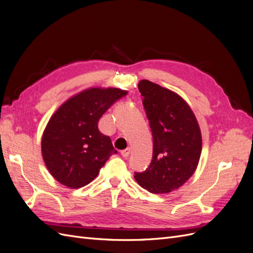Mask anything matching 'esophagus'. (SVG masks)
Returning <instances> with one entry per match:
<instances>
[{"instance_id":"esophagus-1","label":"esophagus","mask_w":253,"mask_h":253,"mask_svg":"<svg viewBox=\"0 0 253 253\" xmlns=\"http://www.w3.org/2000/svg\"><path fill=\"white\" fill-rule=\"evenodd\" d=\"M129 152H131V149H129V148L122 150V151H121V155L124 156V157H127V156L129 155Z\"/></svg>"}]
</instances>
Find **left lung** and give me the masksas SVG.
I'll return each mask as SVG.
<instances>
[{"mask_svg": "<svg viewBox=\"0 0 253 253\" xmlns=\"http://www.w3.org/2000/svg\"><path fill=\"white\" fill-rule=\"evenodd\" d=\"M138 88L153 136V158L138 185L154 194L172 192L196 170L202 154V133L189 104L174 91L149 80Z\"/></svg>", "mask_w": 253, "mask_h": 253, "instance_id": "left-lung-1", "label": "left lung"}]
</instances>
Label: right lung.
Here are the masks:
<instances>
[{
	"label": "right lung",
	"instance_id": "right-lung-1",
	"mask_svg": "<svg viewBox=\"0 0 253 253\" xmlns=\"http://www.w3.org/2000/svg\"><path fill=\"white\" fill-rule=\"evenodd\" d=\"M127 94L116 87H90L71 97L53 113L45 127L42 157L51 176L63 186L88 185L117 151L98 128L99 119Z\"/></svg>",
	"mask_w": 253,
	"mask_h": 253
}]
</instances>
